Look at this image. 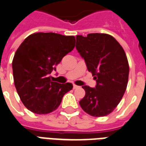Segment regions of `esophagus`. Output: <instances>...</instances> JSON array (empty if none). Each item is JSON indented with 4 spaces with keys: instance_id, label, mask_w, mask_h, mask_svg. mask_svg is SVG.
<instances>
[{
    "instance_id": "obj_1",
    "label": "esophagus",
    "mask_w": 146,
    "mask_h": 146,
    "mask_svg": "<svg viewBox=\"0 0 146 146\" xmlns=\"http://www.w3.org/2000/svg\"><path fill=\"white\" fill-rule=\"evenodd\" d=\"M73 89H78V88H80V87L79 86H76V85H75V84H73Z\"/></svg>"
}]
</instances>
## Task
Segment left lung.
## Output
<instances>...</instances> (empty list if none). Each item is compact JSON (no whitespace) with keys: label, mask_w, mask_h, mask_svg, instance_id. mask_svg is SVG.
Returning <instances> with one entry per match:
<instances>
[{"label":"left lung","mask_w":146,"mask_h":146,"mask_svg":"<svg viewBox=\"0 0 146 146\" xmlns=\"http://www.w3.org/2000/svg\"><path fill=\"white\" fill-rule=\"evenodd\" d=\"M76 48L85 60L97 84L83 86L85 96L80 100L84 111L94 117H104L114 111L126 90L129 66L124 49L111 35L91 33L76 35Z\"/></svg>","instance_id":"obj_1"}]
</instances>
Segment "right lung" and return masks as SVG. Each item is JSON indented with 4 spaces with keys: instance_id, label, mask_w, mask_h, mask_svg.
Segmentation results:
<instances>
[{
    "instance_id": "obj_1",
    "label": "right lung",
    "mask_w": 146,
    "mask_h": 146,
    "mask_svg": "<svg viewBox=\"0 0 146 146\" xmlns=\"http://www.w3.org/2000/svg\"><path fill=\"white\" fill-rule=\"evenodd\" d=\"M75 47L73 35L52 32L30 35L17 49L12 61L14 83L20 99L29 111L38 114L58 108L73 84H60L50 73Z\"/></svg>"
}]
</instances>
